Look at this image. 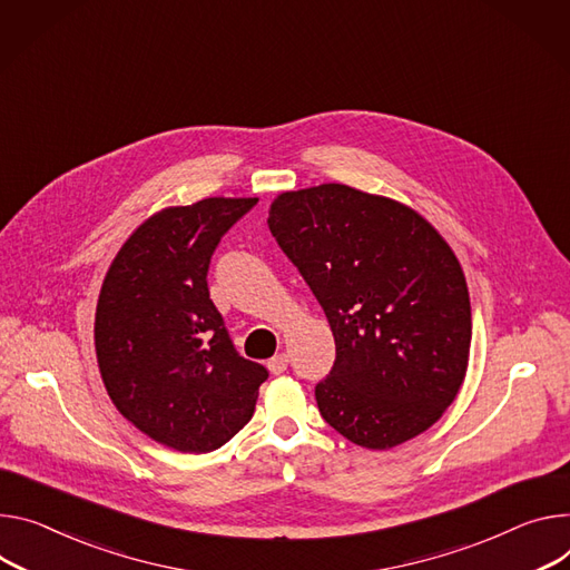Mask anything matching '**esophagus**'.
Listing matches in <instances>:
<instances>
[{
    "mask_svg": "<svg viewBox=\"0 0 570 570\" xmlns=\"http://www.w3.org/2000/svg\"><path fill=\"white\" fill-rule=\"evenodd\" d=\"M286 368H288V356H286V354H275V356L268 361V371H271L273 375H282Z\"/></svg>",
    "mask_w": 570,
    "mask_h": 570,
    "instance_id": "34e87169",
    "label": "esophagus"
}]
</instances>
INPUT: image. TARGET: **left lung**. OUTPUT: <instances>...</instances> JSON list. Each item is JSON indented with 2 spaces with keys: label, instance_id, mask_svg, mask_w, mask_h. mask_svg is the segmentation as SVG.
Here are the masks:
<instances>
[{
  "label": "left lung",
  "instance_id": "8db88e82",
  "mask_svg": "<svg viewBox=\"0 0 570 570\" xmlns=\"http://www.w3.org/2000/svg\"><path fill=\"white\" fill-rule=\"evenodd\" d=\"M268 227L334 334L321 416L368 450L432 428L463 384L473 334L469 286L441 234L409 206L343 184L282 193Z\"/></svg>",
  "mask_w": 570,
  "mask_h": 570
}]
</instances>
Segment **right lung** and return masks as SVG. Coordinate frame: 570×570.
Returning <instances> with one entry per match:
<instances>
[{
    "instance_id": "right-lung-1",
    "label": "right lung",
    "mask_w": 570,
    "mask_h": 570,
    "mask_svg": "<svg viewBox=\"0 0 570 570\" xmlns=\"http://www.w3.org/2000/svg\"><path fill=\"white\" fill-rule=\"evenodd\" d=\"M256 197H206L147 218L101 284L95 352L122 416L179 452L225 445L268 371L243 358L209 297L212 256Z\"/></svg>"
}]
</instances>
